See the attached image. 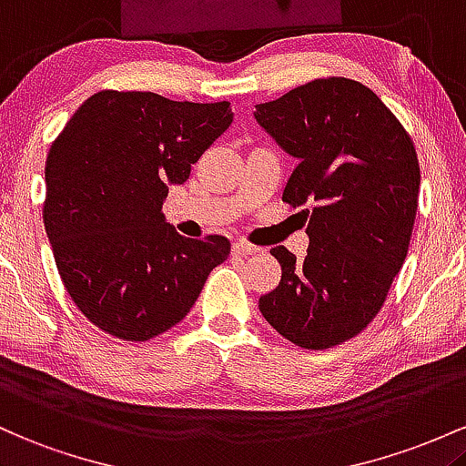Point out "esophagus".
<instances>
[{
	"label": "esophagus",
	"instance_id": "1",
	"mask_svg": "<svg viewBox=\"0 0 466 466\" xmlns=\"http://www.w3.org/2000/svg\"><path fill=\"white\" fill-rule=\"evenodd\" d=\"M233 253L235 255H255V253H259V248L239 239V242H233Z\"/></svg>",
	"mask_w": 466,
	"mask_h": 466
}]
</instances>
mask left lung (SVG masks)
Returning <instances> with one entry per match:
<instances>
[{
    "label": "left lung",
    "instance_id": "1",
    "mask_svg": "<svg viewBox=\"0 0 466 466\" xmlns=\"http://www.w3.org/2000/svg\"><path fill=\"white\" fill-rule=\"evenodd\" d=\"M255 118L299 160L281 200L310 205L299 211L306 258L270 250L281 279L259 297V312L295 346H339L379 315L410 250L420 189L414 140L370 87L346 76L259 103Z\"/></svg>",
    "mask_w": 466,
    "mask_h": 466
}]
</instances>
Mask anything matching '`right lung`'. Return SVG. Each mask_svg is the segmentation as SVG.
Masks as SVG:
<instances>
[{
	"instance_id": "add662e5",
	"label": "right lung",
	"mask_w": 466,
	"mask_h": 466,
	"mask_svg": "<svg viewBox=\"0 0 466 466\" xmlns=\"http://www.w3.org/2000/svg\"><path fill=\"white\" fill-rule=\"evenodd\" d=\"M231 123L228 101L101 90L55 138L46 160V233L67 295L98 330L123 341L167 332L228 258L224 235H177L163 200Z\"/></svg>"
}]
</instances>
